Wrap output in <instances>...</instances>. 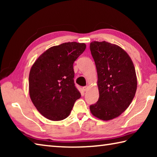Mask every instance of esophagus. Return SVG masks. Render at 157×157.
I'll use <instances>...</instances> for the list:
<instances>
[{
  "label": "esophagus",
  "mask_w": 157,
  "mask_h": 157,
  "mask_svg": "<svg viewBox=\"0 0 157 157\" xmlns=\"http://www.w3.org/2000/svg\"><path fill=\"white\" fill-rule=\"evenodd\" d=\"M88 88H89V87L87 86H84V87H83V90H84V91H87V89H88Z\"/></svg>",
  "instance_id": "34e87169"
}]
</instances>
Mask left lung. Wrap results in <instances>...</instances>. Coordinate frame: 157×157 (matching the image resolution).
<instances>
[{
    "label": "left lung",
    "instance_id": "obj_1",
    "mask_svg": "<svg viewBox=\"0 0 157 157\" xmlns=\"http://www.w3.org/2000/svg\"><path fill=\"white\" fill-rule=\"evenodd\" d=\"M90 50L97 69L100 95L90 111L100 120L109 121L123 113L134 99L136 71L129 55L116 44L92 41Z\"/></svg>",
    "mask_w": 157,
    "mask_h": 157
}]
</instances>
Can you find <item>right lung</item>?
<instances>
[{
	"mask_svg": "<svg viewBox=\"0 0 157 157\" xmlns=\"http://www.w3.org/2000/svg\"><path fill=\"white\" fill-rule=\"evenodd\" d=\"M86 44L68 42L52 46L38 57L29 75V94L36 109L45 118L58 121L67 118L81 97L75 86L73 63Z\"/></svg>",
	"mask_w": 157,
	"mask_h": 157,
	"instance_id": "1",
	"label": "right lung"
}]
</instances>
